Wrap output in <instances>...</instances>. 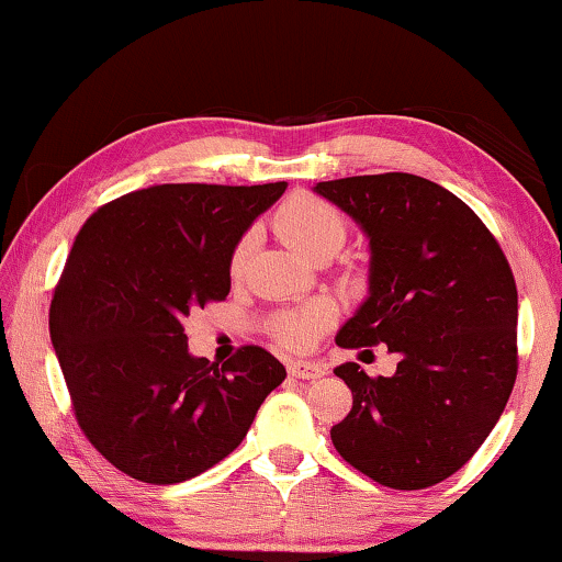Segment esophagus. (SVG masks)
I'll return each instance as SVG.
<instances>
[{
  "label": "esophagus",
  "mask_w": 562,
  "mask_h": 562,
  "mask_svg": "<svg viewBox=\"0 0 562 562\" xmlns=\"http://www.w3.org/2000/svg\"><path fill=\"white\" fill-rule=\"evenodd\" d=\"M289 373L294 375V379L312 381V379H322V375H325V368L317 366V363H304V360H294V363H289Z\"/></svg>",
  "instance_id": "1"
}]
</instances>
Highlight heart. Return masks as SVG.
I'll use <instances>...</instances> for the list:
<instances>
[{"label":"heart","mask_w":562,"mask_h":562,"mask_svg":"<svg viewBox=\"0 0 562 562\" xmlns=\"http://www.w3.org/2000/svg\"><path fill=\"white\" fill-rule=\"evenodd\" d=\"M273 227L291 248L312 260H325L342 248L348 225L337 206L314 194H294L273 214ZM252 250V235H243L229 256V273L243 276ZM335 306L317 302L306 310L286 312L273 319V335L289 348L304 350L317 340L322 329L333 325Z\"/></svg>","instance_id":"heart-1"}]
</instances>
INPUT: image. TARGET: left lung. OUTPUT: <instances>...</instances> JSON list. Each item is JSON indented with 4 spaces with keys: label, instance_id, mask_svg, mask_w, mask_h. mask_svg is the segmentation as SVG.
<instances>
[{
    "label": "left lung",
    "instance_id": "1",
    "mask_svg": "<svg viewBox=\"0 0 562 562\" xmlns=\"http://www.w3.org/2000/svg\"><path fill=\"white\" fill-rule=\"evenodd\" d=\"M314 191L356 220L371 248L368 296L335 342H383L398 356L396 373L379 379L358 363L335 368L352 409L329 437L381 486H435L473 458L517 381L509 260L471 206L422 176H350Z\"/></svg>",
    "mask_w": 562,
    "mask_h": 562
}]
</instances>
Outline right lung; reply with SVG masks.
Returning <instances> with one entry per match:
<instances>
[{
	"mask_svg": "<svg viewBox=\"0 0 562 562\" xmlns=\"http://www.w3.org/2000/svg\"><path fill=\"white\" fill-rule=\"evenodd\" d=\"M286 181L160 183L99 206L53 291L50 340L89 442L143 483H181L227 458L286 368L245 345L217 368L183 317L229 294V256Z\"/></svg>",
	"mask_w": 562,
	"mask_h": 562,
	"instance_id": "obj_1",
	"label": "right lung"
}]
</instances>
